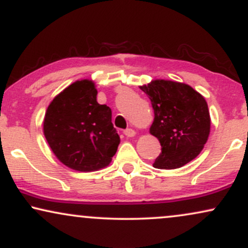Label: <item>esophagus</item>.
<instances>
[{
  "mask_svg": "<svg viewBox=\"0 0 248 248\" xmlns=\"http://www.w3.org/2000/svg\"><path fill=\"white\" fill-rule=\"evenodd\" d=\"M124 134L127 136V138H133V136H135V130L132 129V128H127V129L124 130Z\"/></svg>",
  "mask_w": 248,
  "mask_h": 248,
  "instance_id": "1",
  "label": "esophagus"
}]
</instances>
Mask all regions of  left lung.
Masks as SVG:
<instances>
[{
  "mask_svg": "<svg viewBox=\"0 0 248 248\" xmlns=\"http://www.w3.org/2000/svg\"><path fill=\"white\" fill-rule=\"evenodd\" d=\"M152 101L149 132L162 147L153 166L177 169L196 158L210 135L211 119L204 96L184 82L156 79L140 86Z\"/></svg>",
  "mask_w": 248,
  "mask_h": 248,
  "instance_id": "1",
  "label": "left lung"
}]
</instances>
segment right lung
<instances>
[{"mask_svg": "<svg viewBox=\"0 0 248 248\" xmlns=\"http://www.w3.org/2000/svg\"><path fill=\"white\" fill-rule=\"evenodd\" d=\"M90 79L77 80L50 102L43 132L55 156L64 166L88 172L107 167L120 136L112 124V110L96 101Z\"/></svg>", "mask_w": 248, "mask_h": 248, "instance_id": "1", "label": "right lung"}]
</instances>
